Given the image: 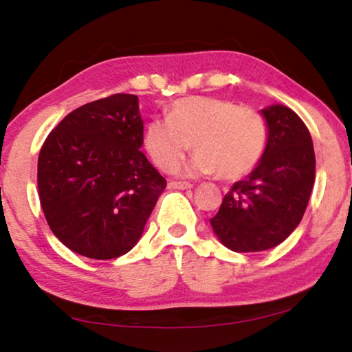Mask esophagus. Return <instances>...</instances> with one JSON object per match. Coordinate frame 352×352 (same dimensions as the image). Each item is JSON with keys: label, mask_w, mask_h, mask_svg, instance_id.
<instances>
[{"label": "esophagus", "mask_w": 352, "mask_h": 352, "mask_svg": "<svg viewBox=\"0 0 352 352\" xmlns=\"http://www.w3.org/2000/svg\"><path fill=\"white\" fill-rule=\"evenodd\" d=\"M168 186H170L172 190H188V188H191V185L190 182H182V180H172L170 184H168Z\"/></svg>", "instance_id": "34e87169"}]
</instances>
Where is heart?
I'll list each match as a JSON object with an SVG mask.
<instances>
[{
	"label": "heart",
	"mask_w": 352,
	"mask_h": 352,
	"mask_svg": "<svg viewBox=\"0 0 352 352\" xmlns=\"http://www.w3.org/2000/svg\"><path fill=\"white\" fill-rule=\"evenodd\" d=\"M191 142L198 153L186 170L240 179L264 156L269 124L259 111L235 101L191 96L173 102L166 120L149 122L143 138L151 161L164 172L180 166Z\"/></svg>",
	"instance_id": "heart-1"
}]
</instances>
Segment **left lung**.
Returning <instances> with one entry per match:
<instances>
[{
	"instance_id": "1",
	"label": "left lung",
	"mask_w": 352,
	"mask_h": 352,
	"mask_svg": "<svg viewBox=\"0 0 352 352\" xmlns=\"http://www.w3.org/2000/svg\"><path fill=\"white\" fill-rule=\"evenodd\" d=\"M262 114L269 124L264 156L210 219L219 240L235 252L265 251L287 240L306 212L316 180L312 138L301 117L282 104Z\"/></svg>"
}]
</instances>
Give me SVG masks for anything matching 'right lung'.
<instances>
[{"instance_id": "obj_1", "label": "right lung", "mask_w": 352, "mask_h": 352, "mask_svg": "<svg viewBox=\"0 0 352 352\" xmlns=\"http://www.w3.org/2000/svg\"><path fill=\"white\" fill-rule=\"evenodd\" d=\"M138 96L87 102L51 130L38 156V196L56 238L90 259H114L142 236L167 182L144 153Z\"/></svg>"}]
</instances>
